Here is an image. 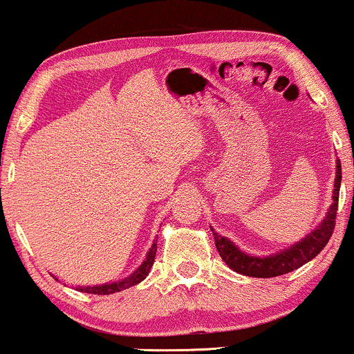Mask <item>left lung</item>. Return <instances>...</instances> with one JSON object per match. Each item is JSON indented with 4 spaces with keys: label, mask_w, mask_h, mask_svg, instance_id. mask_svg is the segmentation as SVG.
<instances>
[{
    "label": "left lung",
    "mask_w": 354,
    "mask_h": 354,
    "mask_svg": "<svg viewBox=\"0 0 354 354\" xmlns=\"http://www.w3.org/2000/svg\"><path fill=\"white\" fill-rule=\"evenodd\" d=\"M339 185H342V162L338 159L336 160L333 197H331L333 202H331L325 218L318 223V227H315V230H311L308 235L303 236L300 242L290 245L288 248H283V250L277 253H272V255H250V253L240 250L230 239L217 234L215 228L210 227L215 239V247H217L222 260L225 261L234 272L255 278H272L278 275H285V273L293 272V270L308 263L310 260H313L315 257L325 248V245L328 243V240H330V236L335 230Z\"/></svg>",
    "instance_id": "left-lung-1"
}]
</instances>
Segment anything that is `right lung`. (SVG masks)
<instances>
[{
	"instance_id": "obj_1",
	"label": "right lung",
	"mask_w": 354,
	"mask_h": 354,
	"mask_svg": "<svg viewBox=\"0 0 354 354\" xmlns=\"http://www.w3.org/2000/svg\"><path fill=\"white\" fill-rule=\"evenodd\" d=\"M156 252H157V240H153L152 247L149 248L147 255H145L142 263H140L139 268H137L136 272H132L129 277L122 278V280H118V281H111V283L93 285V286H76V290H79V292H82V293L111 295V293L122 292V290H126V288H131V286H134L137 283H140L142 280H145V277L149 275V272H151V268L153 265V259H156Z\"/></svg>"
}]
</instances>
